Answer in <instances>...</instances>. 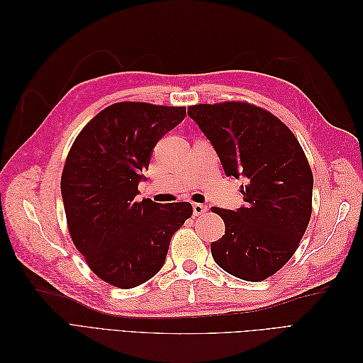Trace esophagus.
Here are the masks:
<instances>
[{
	"label": "esophagus",
	"mask_w": 363,
	"mask_h": 363,
	"mask_svg": "<svg viewBox=\"0 0 363 363\" xmlns=\"http://www.w3.org/2000/svg\"><path fill=\"white\" fill-rule=\"evenodd\" d=\"M192 208H194V215H195V216H200V215H203V213L207 211V206L200 204V203H195V204L192 206Z\"/></svg>",
	"instance_id": "esophagus-1"
}]
</instances>
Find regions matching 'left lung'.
Here are the masks:
<instances>
[{
  "label": "left lung",
  "mask_w": 363,
  "mask_h": 363,
  "mask_svg": "<svg viewBox=\"0 0 363 363\" xmlns=\"http://www.w3.org/2000/svg\"><path fill=\"white\" fill-rule=\"evenodd\" d=\"M188 115L227 177L245 179L244 206L212 207L225 224L212 256L238 279L265 280L292 257L312 215L313 175L304 151L279 118L248 103L196 104Z\"/></svg>",
  "instance_id": "obj_1"
}]
</instances>
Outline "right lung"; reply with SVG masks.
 Listing matches in <instances>:
<instances>
[{"label": "right lung", "mask_w": 363, "mask_h": 363, "mask_svg": "<svg viewBox=\"0 0 363 363\" xmlns=\"http://www.w3.org/2000/svg\"><path fill=\"white\" fill-rule=\"evenodd\" d=\"M186 107L116 103L80 131L62 172L69 235L101 280L130 289L163 267L172 235L192 216L191 203H136L156 144Z\"/></svg>", "instance_id": "1"}]
</instances>
